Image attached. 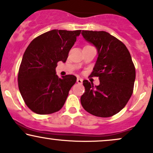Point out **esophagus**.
Masks as SVG:
<instances>
[{
    "label": "esophagus",
    "mask_w": 153,
    "mask_h": 153,
    "mask_svg": "<svg viewBox=\"0 0 153 153\" xmlns=\"http://www.w3.org/2000/svg\"><path fill=\"white\" fill-rule=\"evenodd\" d=\"M77 83H79V84H82V83H83V79H82V78H78V79H77Z\"/></svg>",
    "instance_id": "34e87169"
}]
</instances>
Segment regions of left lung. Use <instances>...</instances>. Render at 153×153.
<instances>
[{"mask_svg": "<svg viewBox=\"0 0 153 153\" xmlns=\"http://www.w3.org/2000/svg\"><path fill=\"white\" fill-rule=\"evenodd\" d=\"M84 39L97 49L98 57L91 76L99 77L100 85L83 81L85 92L80 102L85 111L108 117L126 105L134 90L136 71L128 48L105 31L82 30Z\"/></svg>", "mask_w": 153, "mask_h": 153, "instance_id": "1", "label": "left lung"}]
</instances>
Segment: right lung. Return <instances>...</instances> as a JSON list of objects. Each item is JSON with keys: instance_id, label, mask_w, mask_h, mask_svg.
I'll use <instances>...</instances> for the list:
<instances>
[{"instance_id": "obj_1", "label": "right lung", "mask_w": 153, "mask_h": 153, "mask_svg": "<svg viewBox=\"0 0 153 153\" xmlns=\"http://www.w3.org/2000/svg\"><path fill=\"white\" fill-rule=\"evenodd\" d=\"M80 32L52 30L33 39L25 50L18 85L25 104L33 112L47 115L63 107L77 78L73 75L59 78L56 68L58 62H66Z\"/></svg>"}]
</instances>
